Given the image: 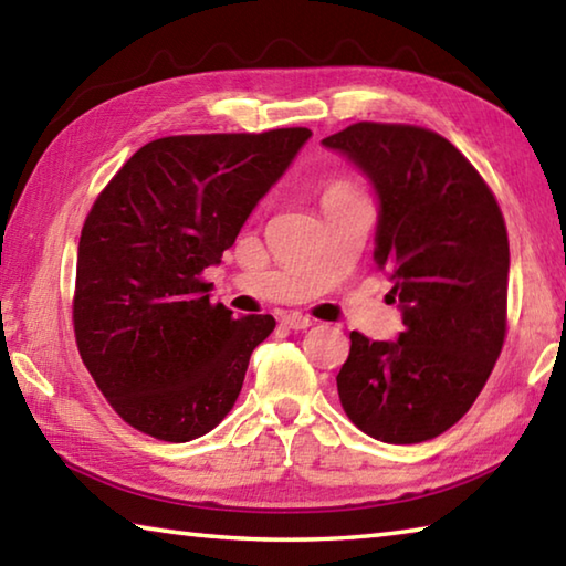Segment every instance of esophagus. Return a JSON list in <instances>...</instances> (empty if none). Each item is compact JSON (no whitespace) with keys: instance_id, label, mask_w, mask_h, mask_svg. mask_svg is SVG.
Here are the masks:
<instances>
[{"instance_id":"esophagus-1","label":"esophagus","mask_w":566,"mask_h":566,"mask_svg":"<svg viewBox=\"0 0 566 566\" xmlns=\"http://www.w3.org/2000/svg\"><path fill=\"white\" fill-rule=\"evenodd\" d=\"M282 324H284V327L294 329V332H302V329H310L314 322H312L310 317H304V314H296V312H292V314H284V317H282Z\"/></svg>"}]
</instances>
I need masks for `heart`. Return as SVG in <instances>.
I'll return each mask as SVG.
<instances>
[{"label": "heart", "mask_w": 566, "mask_h": 566, "mask_svg": "<svg viewBox=\"0 0 566 566\" xmlns=\"http://www.w3.org/2000/svg\"><path fill=\"white\" fill-rule=\"evenodd\" d=\"M329 191H352L349 187H344V185H334ZM329 191H327V195H329Z\"/></svg>", "instance_id": "obj_1"}]
</instances>
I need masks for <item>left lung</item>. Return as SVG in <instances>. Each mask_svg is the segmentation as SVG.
I'll return each instance as SVG.
<instances>
[{
	"mask_svg": "<svg viewBox=\"0 0 566 566\" xmlns=\"http://www.w3.org/2000/svg\"><path fill=\"white\" fill-rule=\"evenodd\" d=\"M322 145L375 189V262L405 324L395 342L349 334L342 407L379 442H427L467 415L502 352L510 239L500 205L437 132L359 122Z\"/></svg>",
	"mask_w": 566,
	"mask_h": 566,
	"instance_id": "left-lung-1",
	"label": "left lung"
}]
</instances>
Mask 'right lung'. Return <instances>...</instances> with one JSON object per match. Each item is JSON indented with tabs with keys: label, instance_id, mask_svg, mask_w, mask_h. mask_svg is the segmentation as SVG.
I'll use <instances>...</instances> for the list:
<instances>
[{
	"label": "right lung",
	"instance_id": "add662e5",
	"mask_svg": "<svg viewBox=\"0 0 566 566\" xmlns=\"http://www.w3.org/2000/svg\"><path fill=\"white\" fill-rule=\"evenodd\" d=\"M310 137L292 127L155 139L94 202L76 252V347L139 432L189 442L234 407L274 317H232L209 302L202 272L222 262Z\"/></svg>",
	"mask_w": 566,
	"mask_h": 566
}]
</instances>
